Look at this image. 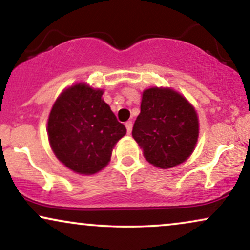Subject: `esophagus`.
Here are the masks:
<instances>
[{
	"label": "esophagus",
	"instance_id": "1",
	"mask_svg": "<svg viewBox=\"0 0 250 250\" xmlns=\"http://www.w3.org/2000/svg\"><path fill=\"white\" fill-rule=\"evenodd\" d=\"M125 126H126V131H127V134H130L132 132V126H133L132 125V122H127L125 124Z\"/></svg>",
	"mask_w": 250,
	"mask_h": 250
}]
</instances>
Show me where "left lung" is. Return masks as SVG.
Listing matches in <instances>:
<instances>
[{
    "mask_svg": "<svg viewBox=\"0 0 250 250\" xmlns=\"http://www.w3.org/2000/svg\"><path fill=\"white\" fill-rule=\"evenodd\" d=\"M132 137L149 164L167 169L192 155L199 138V118L194 106L171 87L143 91L140 113Z\"/></svg>",
    "mask_w": 250,
    "mask_h": 250,
    "instance_id": "1",
    "label": "left lung"
}]
</instances>
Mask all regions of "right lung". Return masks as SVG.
Instances as JSON below:
<instances>
[{
	"label": "right lung",
	"mask_w": 250,
	"mask_h": 250,
	"mask_svg": "<svg viewBox=\"0 0 250 250\" xmlns=\"http://www.w3.org/2000/svg\"><path fill=\"white\" fill-rule=\"evenodd\" d=\"M103 93L104 90L81 82L64 89L50 111V147L64 166L78 174L92 175L106 167L114 146L126 134Z\"/></svg>",
	"instance_id": "1"
}]
</instances>
